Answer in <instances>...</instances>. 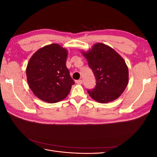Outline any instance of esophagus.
Wrapping results in <instances>:
<instances>
[{
	"instance_id": "1",
	"label": "esophagus",
	"mask_w": 157,
	"mask_h": 157,
	"mask_svg": "<svg viewBox=\"0 0 157 157\" xmlns=\"http://www.w3.org/2000/svg\"><path fill=\"white\" fill-rule=\"evenodd\" d=\"M75 82H76V84H82V80H76Z\"/></svg>"
}]
</instances>
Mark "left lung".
<instances>
[{
  "instance_id": "obj_1",
  "label": "left lung",
  "mask_w": 157,
  "mask_h": 157,
  "mask_svg": "<svg viewBox=\"0 0 157 157\" xmlns=\"http://www.w3.org/2000/svg\"><path fill=\"white\" fill-rule=\"evenodd\" d=\"M96 79L94 89L88 93L95 101L107 103L124 92L129 80L128 66L122 56L109 46L98 42L91 49L81 50Z\"/></svg>"
}]
</instances>
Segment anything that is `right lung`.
I'll use <instances>...</instances> for the list:
<instances>
[{
	"label": "right lung",
	"mask_w": 157,
	"mask_h": 157,
	"mask_svg": "<svg viewBox=\"0 0 157 157\" xmlns=\"http://www.w3.org/2000/svg\"><path fill=\"white\" fill-rule=\"evenodd\" d=\"M68 50L58 44L42 47L35 52L26 68L27 80L35 96L47 103L63 100L75 82L66 67Z\"/></svg>",
	"instance_id": "1"
}]
</instances>
